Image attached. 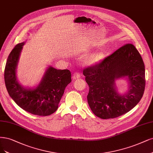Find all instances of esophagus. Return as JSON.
<instances>
[{
  "label": "esophagus",
  "mask_w": 153,
  "mask_h": 153,
  "mask_svg": "<svg viewBox=\"0 0 153 153\" xmlns=\"http://www.w3.org/2000/svg\"><path fill=\"white\" fill-rule=\"evenodd\" d=\"M80 73H78V72H75V73H73V76H72V78L74 79V80H76V79H78V78H79L80 77Z\"/></svg>",
  "instance_id": "obj_1"
}]
</instances>
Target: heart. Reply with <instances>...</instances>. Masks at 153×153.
I'll return each instance as SVG.
<instances>
[{"label":"heart","instance_id":"b5f03b06","mask_svg":"<svg viewBox=\"0 0 153 153\" xmlns=\"http://www.w3.org/2000/svg\"><path fill=\"white\" fill-rule=\"evenodd\" d=\"M104 58V54L103 52H97L89 57L87 59V62L89 64L94 65L101 62Z\"/></svg>","mask_w":153,"mask_h":153}]
</instances>
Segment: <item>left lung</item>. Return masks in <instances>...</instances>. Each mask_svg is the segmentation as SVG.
<instances>
[{"mask_svg":"<svg viewBox=\"0 0 153 153\" xmlns=\"http://www.w3.org/2000/svg\"><path fill=\"white\" fill-rule=\"evenodd\" d=\"M89 87L87 101L92 111L102 119L114 118L128 112L143 97L145 85V67L135 47L127 44L83 71ZM126 77L128 92L122 95L115 85L117 79Z\"/></svg>","mask_w":153,"mask_h":153,"instance_id":"1","label":"left lung"}]
</instances>
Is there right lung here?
Returning a JSON list of instances; mask_svg holds the SVG:
<instances>
[{"mask_svg":"<svg viewBox=\"0 0 153 153\" xmlns=\"http://www.w3.org/2000/svg\"><path fill=\"white\" fill-rule=\"evenodd\" d=\"M24 44H17L8 56L4 70L7 91L13 101L26 111L43 117L51 115L58 108L65 88L71 82V72L49 66L37 87L24 88L16 77V67Z\"/></svg>","mask_w":153,"mask_h":153,"instance_id":"1","label":"right lung"}]
</instances>
